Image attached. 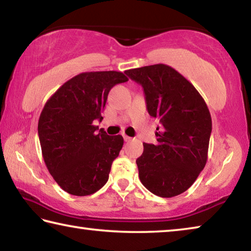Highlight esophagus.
<instances>
[{
    "mask_svg": "<svg viewBox=\"0 0 251 251\" xmlns=\"http://www.w3.org/2000/svg\"><path fill=\"white\" fill-rule=\"evenodd\" d=\"M123 137H124L125 142H130L131 141V137H129V136H127V135H123Z\"/></svg>",
    "mask_w": 251,
    "mask_h": 251,
    "instance_id": "34e87169",
    "label": "esophagus"
}]
</instances>
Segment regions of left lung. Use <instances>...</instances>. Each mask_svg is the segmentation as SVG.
I'll return each mask as SVG.
<instances>
[{"instance_id": "obj_1", "label": "left lung", "mask_w": 251, "mask_h": 251, "mask_svg": "<svg viewBox=\"0 0 251 251\" xmlns=\"http://www.w3.org/2000/svg\"><path fill=\"white\" fill-rule=\"evenodd\" d=\"M144 88L150 115L159 120L157 143H144L136 159L139 179L156 196L171 198L186 192L208 158L211 116L194 85L166 64L125 71Z\"/></svg>"}]
</instances>
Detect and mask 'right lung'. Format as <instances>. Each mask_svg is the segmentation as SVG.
<instances>
[{"instance_id":"obj_1","label":"right lung","mask_w":251,"mask_h":251,"mask_svg":"<svg viewBox=\"0 0 251 251\" xmlns=\"http://www.w3.org/2000/svg\"><path fill=\"white\" fill-rule=\"evenodd\" d=\"M128 77L122 72H85L62 85L45 103L39 120L42 156L54 180L66 193L87 196L108 180L124 144L93 122L103 120L109 91Z\"/></svg>"}]
</instances>
